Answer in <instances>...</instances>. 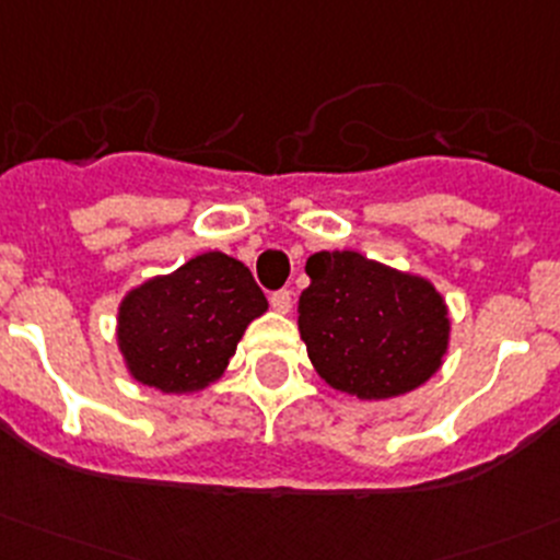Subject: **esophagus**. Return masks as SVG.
<instances>
[{
    "instance_id": "obj_1",
    "label": "esophagus",
    "mask_w": 560,
    "mask_h": 560,
    "mask_svg": "<svg viewBox=\"0 0 560 560\" xmlns=\"http://www.w3.org/2000/svg\"><path fill=\"white\" fill-rule=\"evenodd\" d=\"M269 305H271V311H277V313H289L291 311V291H285V289L275 291V294L269 296Z\"/></svg>"
}]
</instances>
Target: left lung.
I'll use <instances>...</instances> for the list:
<instances>
[{
    "mask_svg": "<svg viewBox=\"0 0 560 560\" xmlns=\"http://www.w3.org/2000/svg\"><path fill=\"white\" fill-rule=\"evenodd\" d=\"M300 296L307 357L332 385L357 398H390L423 385L448 349V311L423 277L363 258L316 253Z\"/></svg>",
    "mask_w": 560,
    "mask_h": 560,
    "instance_id": "obj_1",
    "label": "left lung"
}]
</instances>
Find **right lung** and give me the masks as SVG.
I'll return each mask as SVG.
<instances>
[{
	"mask_svg": "<svg viewBox=\"0 0 560 560\" xmlns=\"http://www.w3.org/2000/svg\"><path fill=\"white\" fill-rule=\"evenodd\" d=\"M266 307L242 260L203 253L126 296L117 340L137 382L164 393L200 390L225 371L247 324Z\"/></svg>",
	"mask_w": 560,
	"mask_h": 560,
	"instance_id": "obj_1",
	"label": "right lung"
}]
</instances>
